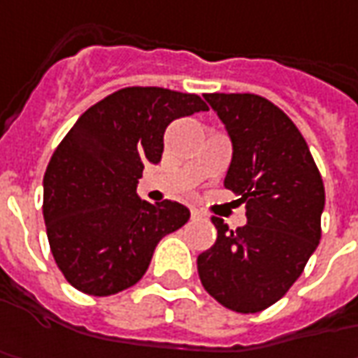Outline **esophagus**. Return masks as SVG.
Returning <instances> with one entry per match:
<instances>
[{"label": "esophagus", "mask_w": 358, "mask_h": 358, "mask_svg": "<svg viewBox=\"0 0 358 358\" xmlns=\"http://www.w3.org/2000/svg\"><path fill=\"white\" fill-rule=\"evenodd\" d=\"M190 216H192V220H196V217H202L203 214H202V212H200V210H196V208H192V210H190Z\"/></svg>", "instance_id": "34e87169"}]
</instances>
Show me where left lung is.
<instances>
[{
  "instance_id": "1",
  "label": "left lung",
  "mask_w": 358,
  "mask_h": 358,
  "mask_svg": "<svg viewBox=\"0 0 358 358\" xmlns=\"http://www.w3.org/2000/svg\"><path fill=\"white\" fill-rule=\"evenodd\" d=\"M231 141L224 186L245 203L248 224L229 231L212 217L216 243L198 255L203 289L238 313L279 301L321 240L325 188L301 132L281 108L250 93L206 94Z\"/></svg>"
}]
</instances>
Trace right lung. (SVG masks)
Here are the masks:
<instances>
[{
	"label": "right lung",
	"instance_id": "1",
	"mask_svg": "<svg viewBox=\"0 0 358 358\" xmlns=\"http://www.w3.org/2000/svg\"><path fill=\"white\" fill-rule=\"evenodd\" d=\"M208 110L198 94L127 87L108 94L69 130L43 178V217L57 267L75 289L105 297L146 273L155 248L190 210L141 200L144 164H158L164 130Z\"/></svg>",
	"mask_w": 358,
	"mask_h": 358
}]
</instances>
